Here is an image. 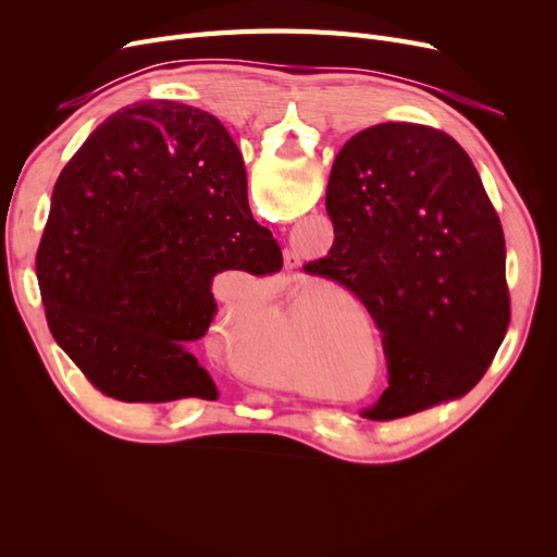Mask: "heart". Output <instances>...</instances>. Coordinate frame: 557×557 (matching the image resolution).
Wrapping results in <instances>:
<instances>
[{"label":"heart","instance_id":"obj_1","mask_svg":"<svg viewBox=\"0 0 557 557\" xmlns=\"http://www.w3.org/2000/svg\"><path fill=\"white\" fill-rule=\"evenodd\" d=\"M311 305V295L309 293H305V295H301L299 297V301H297V307H295V311L297 313H301V311H307V307Z\"/></svg>","mask_w":557,"mask_h":557}]
</instances>
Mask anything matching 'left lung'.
I'll list each match as a JSON object with an SVG mask.
<instances>
[{
    "label": "left lung",
    "instance_id": "left-lung-1",
    "mask_svg": "<svg viewBox=\"0 0 557 557\" xmlns=\"http://www.w3.org/2000/svg\"><path fill=\"white\" fill-rule=\"evenodd\" d=\"M325 209L334 244L305 272L346 285L383 334L387 387L364 416L467 395L511 309L502 223L462 146L413 123L362 129L332 164Z\"/></svg>",
    "mask_w": 557,
    "mask_h": 557
}]
</instances>
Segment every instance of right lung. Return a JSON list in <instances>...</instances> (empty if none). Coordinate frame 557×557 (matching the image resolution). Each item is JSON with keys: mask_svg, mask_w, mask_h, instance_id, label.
Listing matches in <instances>:
<instances>
[{"mask_svg": "<svg viewBox=\"0 0 557 557\" xmlns=\"http://www.w3.org/2000/svg\"><path fill=\"white\" fill-rule=\"evenodd\" d=\"M281 267L272 232L252 221L230 132L170 99L115 111L83 141L37 252L58 346L97 391L141 404L215 399L190 352L218 313L211 281Z\"/></svg>", "mask_w": 557, "mask_h": 557, "instance_id": "add662e5", "label": "right lung"}]
</instances>
